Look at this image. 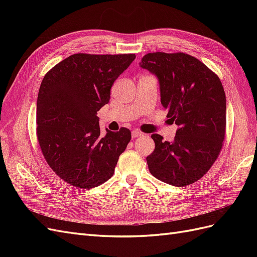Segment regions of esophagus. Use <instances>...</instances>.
Returning <instances> with one entry per match:
<instances>
[{"label":"esophagus","mask_w":257,"mask_h":257,"mask_svg":"<svg viewBox=\"0 0 257 257\" xmlns=\"http://www.w3.org/2000/svg\"><path fill=\"white\" fill-rule=\"evenodd\" d=\"M143 135H144V134L142 133V132H139V131H137V130L132 131V137H133V138L141 137V136H143Z\"/></svg>","instance_id":"esophagus-1"}]
</instances>
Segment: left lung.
<instances>
[{
	"label": "left lung",
	"instance_id": "obj_1",
	"mask_svg": "<svg viewBox=\"0 0 257 257\" xmlns=\"http://www.w3.org/2000/svg\"><path fill=\"white\" fill-rule=\"evenodd\" d=\"M139 66L157 77L161 104L178 125L173 142L152 134L154 151L147 157L152 176L174 186L203 177L223 145L226 97L221 80L199 60L185 53H148Z\"/></svg>",
	"mask_w": 257,
	"mask_h": 257
}]
</instances>
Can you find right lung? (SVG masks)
Returning a JSON list of instances; mask_svg holds the SVG:
<instances>
[{
  "label": "right lung",
  "mask_w": 257,
  "mask_h": 257,
  "mask_svg": "<svg viewBox=\"0 0 257 257\" xmlns=\"http://www.w3.org/2000/svg\"><path fill=\"white\" fill-rule=\"evenodd\" d=\"M135 58L76 53L45 75L37 97V138L48 165L67 183L91 189L112 177L131 132L106 128L103 135L97 111Z\"/></svg>",
  "instance_id": "add662e5"
}]
</instances>
